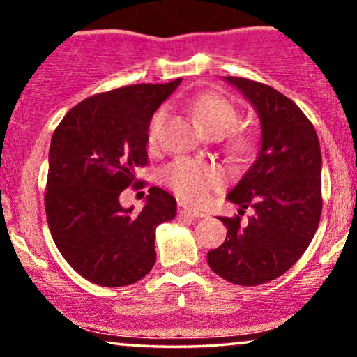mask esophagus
I'll use <instances>...</instances> for the list:
<instances>
[{
  "label": "esophagus",
  "mask_w": 357,
  "mask_h": 357,
  "mask_svg": "<svg viewBox=\"0 0 357 357\" xmlns=\"http://www.w3.org/2000/svg\"><path fill=\"white\" fill-rule=\"evenodd\" d=\"M178 215L179 216H186V218H202V216H204L203 213L196 211V210H191V208L184 206V204H181L178 210Z\"/></svg>",
  "instance_id": "esophagus-1"
}]
</instances>
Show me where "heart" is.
Masks as SVG:
<instances>
[{
    "instance_id": "b5f03b06",
    "label": "heart",
    "mask_w": 357,
    "mask_h": 357,
    "mask_svg": "<svg viewBox=\"0 0 357 357\" xmlns=\"http://www.w3.org/2000/svg\"><path fill=\"white\" fill-rule=\"evenodd\" d=\"M190 109L196 121L211 136H223L236 124V110L223 97L216 93H199L190 102ZM167 116L166 109H159L151 119L147 127V146L154 149L159 144L162 126ZM235 149L247 151L252 146L250 137L245 134H235L231 137ZM162 181L184 203L204 204L213 192L220 191L225 184V174L216 166L191 158H178L169 162L161 173Z\"/></svg>"
}]
</instances>
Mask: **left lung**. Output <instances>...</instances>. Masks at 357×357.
Returning <instances> with one entry per match:
<instances>
[{
    "mask_svg": "<svg viewBox=\"0 0 357 357\" xmlns=\"http://www.w3.org/2000/svg\"><path fill=\"white\" fill-rule=\"evenodd\" d=\"M243 93L260 119V151L227 195L241 215L253 208L245 227L240 216L223 218L227 238L208 252L216 275L236 285L275 280L302 257L322 211V158L312 122L278 90L258 82L223 77Z\"/></svg>",
    "mask_w": 357,
    "mask_h": 357,
    "instance_id": "1",
    "label": "left lung"
}]
</instances>
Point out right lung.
<instances>
[{"instance_id": "1", "label": "right lung", "mask_w": 357, "mask_h": 357, "mask_svg": "<svg viewBox=\"0 0 357 357\" xmlns=\"http://www.w3.org/2000/svg\"><path fill=\"white\" fill-rule=\"evenodd\" d=\"M127 85L89 97L67 112L48 153L45 211L56 248L92 284L124 287L141 280L155 261L159 223L176 216V199L153 186L141 213L124 208L121 192L136 186L147 165V127L178 89Z\"/></svg>"}]
</instances>
